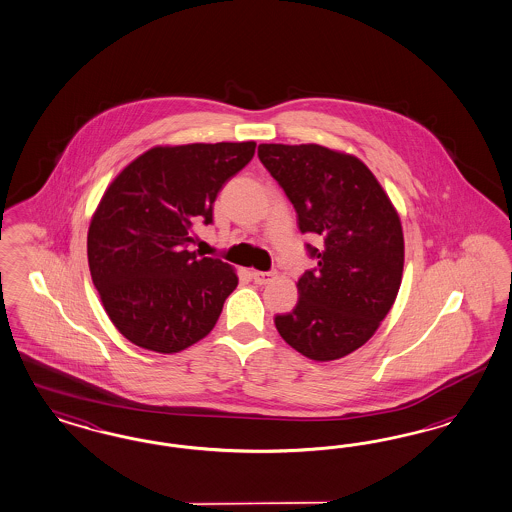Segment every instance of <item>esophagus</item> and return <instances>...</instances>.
<instances>
[{"instance_id": "obj_1", "label": "esophagus", "mask_w": 512, "mask_h": 512, "mask_svg": "<svg viewBox=\"0 0 512 512\" xmlns=\"http://www.w3.org/2000/svg\"><path fill=\"white\" fill-rule=\"evenodd\" d=\"M251 276H253V282L259 283V285H266V283H270L276 278V272H259V270H255V272H251Z\"/></svg>"}]
</instances>
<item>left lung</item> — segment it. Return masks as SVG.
Masks as SVG:
<instances>
[{"instance_id":"8db88e82","label":"left lung","mask_w":512,"mask_h":512,"mask_svg":"<svg viewBox=\"0 0 512 512\" xmlns=\"http://www.w3.org/2000/svg\"><path fill=\"white\" fill-rule=\"evenodd\" d=\"M259 160L297 212L318 266L299 278L293 312L276 316L283 340L314 361L361 348L388 316L401 287L405 240L399 215L371 170L316 143H261Z\"/></svg>"}]
</instances>
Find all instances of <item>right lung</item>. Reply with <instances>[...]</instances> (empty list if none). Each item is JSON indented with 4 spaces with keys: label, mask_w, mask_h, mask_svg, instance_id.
<instances>
[{
    "label": "right lung",
    "mask_w": 512,
    "mask_h": 512,
    "mask_svg": "<svg viewBox=\"0 0 512 512\" xmlns=\"http://www.w3.org/2000/svg\"><path fill=\"white\" fill-rule=\"evenodd\" d=\"M255 141L153 147L130 162L90 221V276L107 316L132 344L176 353L208 335L238 278L191 251L194 225L255 155Z\"/></svg>",
    "instance_id": "right-lung-1"
}]
</instances>
